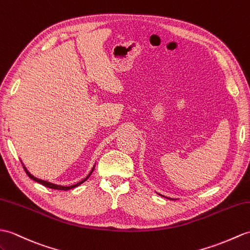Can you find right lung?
Segmentation results:
<instances>
[{
    "mask_svg": "<svg viewBox=\"0 0 250 250\" xmlns=\"http://www.w3.org/2000/svg\"><path fill=\"white\" fill-rule=\"evenodd\" d=\"M23 168H24V170H25V172L27 173V176L30 177L31 179H33L34 181H36V182H38V183H40V184H42V185H44V187L49 188H53V189H62V190H68V189H71V188H77V187H79L80 184H82L83 182H85L86 180L90 177V175H91V173H92V171H94V169H95V166L92 167V169H91V171L89 172V175L87 176V177H86L84 180H82V181H80L79 183L74 184V185H70V187H62V185L53 184V183H50V182H48V181H43V180H40V179H38V178H35L34 176H32L31 173L26 170V168H25L24 166H23Z\"/></svg>",
    "mask_w": 250,
    "mask_h": 250,
    "instance_id": "1",
    "label": "right lung"
}]
</instances>
